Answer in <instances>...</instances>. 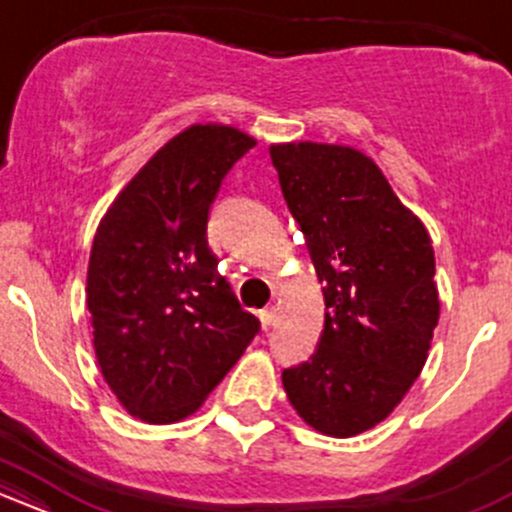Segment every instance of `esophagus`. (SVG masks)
<instances>
[{"instance_id":"esophagus-1","label":"esophagus","mask_w":512,"mask_h":512,"mask_svg":"<svg viewBox=\"0 0 512 512\" xmlns=\"http://www.w3.org/2000/svg\"><path fill=\"white\" fill-rule=\"evenodd\" d=\"M260 322H262L264 330H269V327H274V322H276V310H274V308H264V310H260Z\"/></svg>"}]
</instances>
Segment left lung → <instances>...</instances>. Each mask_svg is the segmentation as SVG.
Wrapping results in <instances>:
<instances>
[{"mask_svg": "<svg viewBox=\"0 0 512 512\" xmlns=\"http://www.w3.org/2000/svg\"><path fill=\"white\" fill-rule=\"evenodd\" d=\"M269 156L327 308L315 354L281 373L284 390L315 431L356 436L402 402L428 358L440 315L431 238L361 151L301 142Z\"/></svg>", "mask_w": 512, "mask_h": 512, "instance_id": "1", "label": "left lung"}]
</instances>
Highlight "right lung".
I'll use <instances>...</instances> for the list:
<instances>
[{"instance_id":"1","label":"right lung","mask_w":512,"mask_h":512,"mask_svg":"<svg viewBox=\"0 0 512 512\" xmlns=\"http://www.w3.org/2000/svg\"><path fill=\"white\" fill-rule=\"evenodd\" d=\"M252 146L233 127L185 129L134 175L93 238L86 305L98 366L146 424L197 411L260 332L207 240L221 182Z\"/></svg>"}]
</instances>
